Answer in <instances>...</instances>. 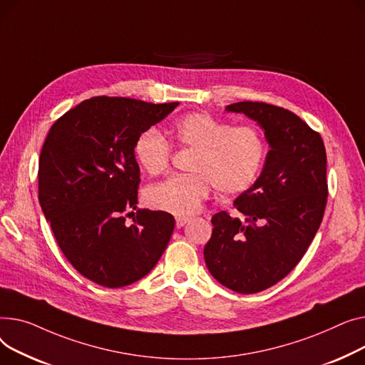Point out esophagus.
I'll return each instance as SVG.
<instances>
[{
  "instance_id": "34e87169",
  "label": "esophagus",
  "mask_w": 365,
  "mask_h": 365,
  "mask_svg": "<svg viewBox=\"0 0 365 365\" xmlns=\"http://www.w3.org/2000/svg\"><path fill=\"white\" fill-rule=\"evenodd\" d=\"M188 221H190L188 218H182V217H178V218L175 220V222H177V228H181V227H184V225H185Z\"/></svg>"
}]
</instances>
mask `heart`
<instances>
[{"instance_id":"obj_1","label":"heart","mask_w":365,"mask_h":365,"mask_svg":"<svg viewBox=\"0 0 365 365\" xmlns=\"http://www.w3.org/2000/svg\"><path fill=\"white\" fill-rule=\"evenodd\" d=\"M173 134L180 145L196 152L188 163L192 173L169 177L147 190V203L158 210L187 218L200 209L210 185L220 195H239L261 173L267 143L253 125L231 126L207 113H191L174 123ZM170 155V143L155 128L135 138L134 156L150 175L166 170Z\"/></svg>"}]
</instances>
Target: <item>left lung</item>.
Listing matches in <instances>:
<instances>
[{"instance_id": "8db88e82", "label": "left lung", "mask_w": 365, "mask_h": 365, "mask_svg": "<svg viewBox=\"0 0 365 365\" xmlns=\"http://www.w3.org/2000/svg\"><path fill=\"white\" fill-rule=\"evenodd\" d=\"M225 110L258 122L269 152L259 178L234 200L245 222L215 213L203 255L215 280L249 294L283 280L308 250L327 203V158L321 135L283 107L240 101Z\"/></svg>"}]
</instances>
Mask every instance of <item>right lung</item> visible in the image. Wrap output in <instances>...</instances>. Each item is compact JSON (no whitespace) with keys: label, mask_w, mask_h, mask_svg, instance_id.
Segmentation results:
<instances>
[{"label":"right lung","mask_w":365,"mask_h":365,"mask_svg":"<svg viewBox=\"0 0 365 365\" xmlns=\"http://www.w3.org/2000/svg\"><path fill=\"white\" fill-rule=\"evenodd\" d=\"M180 103L125 97L83 100L58 118L41 150L38 199L63 255L88 280L133 284L155 268L175 220L137 209L134 143ZM133 217V224L125 218Z\"/></svg>","instance_id":"add662e5"}]
</instances>
